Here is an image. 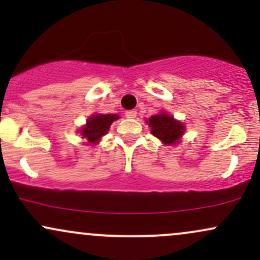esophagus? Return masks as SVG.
Masks as SVG:
<instances>
[{"instance_id":"obj_1","label":"esophagus","mask_w":260,"mask_h":260,"mask_svg":"<svg viewBox=\"0 0 260 260\" xmlns=\"http://www.w3.org/2000/svg\"><path fill=\"white\" fill-rule=\"evenodd\" d=\"M126 117L127 118H136L137 117L136 110H129V111H126Z\"/></svg>"}]
</instances>
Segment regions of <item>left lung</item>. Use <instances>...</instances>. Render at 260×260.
Masks as SVG:
<instances>
[{
  "label": "left lung",
  "instance_id": "left-lung-1",
  "mask_svg": "<svg viewBox=\"0 0 260 260\" xmlns=\"http://www.w3.org/2000/svg\"><path fill=\"white\" fill-rule=\"evenodd\" d=\"M147 123L151 128V134L159 138L166 145L177 144L186 129L182 122L175 120L172 116L166 112L151 116Z\"/></svg>",
  "mask_w": 260,
  "mask_h": 260
}]
</instances>
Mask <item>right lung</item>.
<instances>
[{
	"label": "right lung",
	"instance_id": "obj_1",
	"mask_svg": "<svg viewBox=\"0 0 260 260\" xmlns=\"http://www.w3.org/2000/svg\"><path fill=\"white\" fill-rule=\"evenodd\" d=\"M120 116L113 113V115H92L86 120V124L80 128V134L83 138H85L91 144H98L100 138L109 132L110 126L113 121L118 120Z\"/></svg>",
	"mask_w": 260,
	"mask_h": 260
}]
</instances>
